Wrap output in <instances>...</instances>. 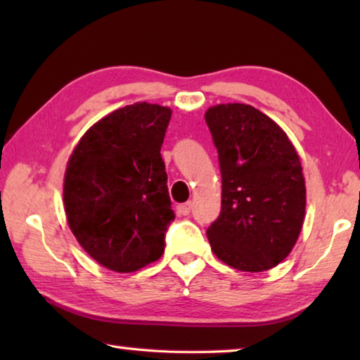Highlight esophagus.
Masks as SVG:
<instances>
[{
	"mask_svg": "<svg viewBox=\"0 0 360 360\" xmlns=\"http://www.w3.org/2000/svg\"><path fill=\"white\" fill-rule=\"evenodd\" d=\"M192 211V202H186L178 206V212L181 216H188Z\"/></svg>",
	"mask_w": 360,
	"mask_h": 360,
	"instance_id": "esophagus-1",
	"label": "esophagus"
}]
</instances>
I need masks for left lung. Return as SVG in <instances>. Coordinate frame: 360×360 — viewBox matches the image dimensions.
<instances>
[{"instance_id":"obj_1","label":"left lung","mask_w":360,"mask_h":360,"mask_svg":"<svg viewBox=\"0 0 360 360\" xmlns=\"http://www.w3.org/2000/svg\"><path fill=\"white\" fill-rule=\"evenodd\" d=\"M222 174L221 214L206 230L212 252L241 271L288 257L302 231L307 188L300 158L276 122L249 105L205 114Z\"/></svg>"}]
</instances>
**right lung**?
Segmentation results:
<instances>
[{"instance_id": "obj_1", "label": "right lung", "mask_w": 360, "mask_h": 360, "mask_svg": "<svg viewBox=\"0 0 360 360\" xmlns=\"http://www.w3.org/2000/svg\"><path fill=\"white\" fill-rule=\"evenodd\" d=\"M172 109L135 103L85 131L65 173L63 202L79 245L100 265L131 273L162 257L174 221L160 149Z\"/></svg>"}]
</instances>
